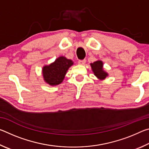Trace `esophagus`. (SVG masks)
<instances>
[{
	"instance_id": "esophagus-1",
	"label": "esophagus",
	"mask_w": 149,
	"mask_h": 149,
	"mask_svg": "<svg viewBox=\"0 0 149 149\" xmlns=\"http://www.w3.org/2000/svg\"><path fill=\"white\" fill-rule=\"evenodd\" d=\"M85 62H86V60L85 59L79 60V61H78V63H79V64H80V65H84L85 64Z\"/></svg>"
}]
</instances>
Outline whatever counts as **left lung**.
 <instances>
[{
    "instance_id": "left-lung-1",
    "label": "left lung",
    "mask_w": 149,
    "mask_h": 149,
    "mask_svg": "<svg viewBox=\"0 0 149 149\" xmlns=\"http://www.w3.org/2000/svg\"><path fill=\"white\" fill-rule=\"evenodd\" d=\"M102 62L98 60L93 63L91 64V66L92 68L93 72H94L95 75L100 79H105L108 75L107 72H105L102 68Z\"/></svg>"
}]
</instances>
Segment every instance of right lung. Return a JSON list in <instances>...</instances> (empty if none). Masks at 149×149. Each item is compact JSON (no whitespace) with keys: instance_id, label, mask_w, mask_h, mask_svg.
I'll list each match as a JSON object with an SVG mask.
<instances>
[{"instance_id":"1","label":"right lung","mask_w":149,"mask_h":149,"mask_svg":"<svg viewBox=\"0 0 149 149\" xmlns=\"http://www.w3.org/2000/svg\"><path fill=\"white\" fill-rule=\"evenodd\" d=\"M73 65L71 60L60 56L49 65L42 68L44 80L50 85H56L62 82L69 68Z\"/></svg>"}]
</instances>
